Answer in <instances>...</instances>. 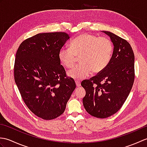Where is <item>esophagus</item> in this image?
I'll return each instance as SVG.
<instances>
[{
  "label": "esophagus",
  "mask_w": 147,
  "mask_h": 147,
  "mask_svg": "<svg viewBox=\"0 0 147 147\" xmlns=\"http://www.w3.org/2000/svg\"><path fill=\"white\" fill-rule=\"evenodd\" d=\"M75 83H76V85L77 87H80L81 86V83L79 81H76Z\"/></svg>",
  "instance_id": "esophagus-1"
}]
</instances>
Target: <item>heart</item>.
I'll use <instances>...</instances> for the list:
<instances>
[{"mask_svg":"<svg viewBox=\"0 0 147 147\" xmlns=\"http://www.w3.org/2000/svg\"><path fill=\"white\" fill-rule=\"evenodd\" d=\"M112 52L113 45L109 39L83 33L71 42L70 47H63L59 50L58 57L64 66L69 69L74 66L79 57L80 64L69 71L67 75L81 80L91 71L95 74L104 70L111 61Z\"/></svg>","mask_w":147,"mask_h":147,"instance_id":"heart-1","label":"heart"}]
</instances>
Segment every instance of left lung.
Masks as SVG:
<instances>
[{
	"label": "left lung",
	"mask_w": 147,
	"mask_h": 147,
	"mask_svg": "<svg viewBox=\"0 0 147 147\" xmlns=\"http://www.w3.org/2000/svg\"><path fill=\"white\" fill-rule=\"evenodd\" d=\"M114 45L107 66L97 75L85 80L82 86L85 110L92 116L107 118L119 110L128 96L135 80V55L129 43L106 31Z\"/></svg>",
	"instance_id": "obj_1"
}]
</instances>
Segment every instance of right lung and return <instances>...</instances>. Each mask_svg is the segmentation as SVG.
Wrapping results in <instances>:
<instances>
[{"instance_id":"1","label":"right lung","mask_w":147,"mask_h":147,"mask_svg":"<svg viewBox=\"0 0 147 147\" xmlns=\"http://www.w3.org/2000/svg\"><path fill=\"white\" fill-rule=\"evenodd\" d=\"M69 38L64 32L38 33L22 42L16 54L15 83L27 107L43 119L63 114L76 88L58 57Z\"/></svg>"}]
</instances>
